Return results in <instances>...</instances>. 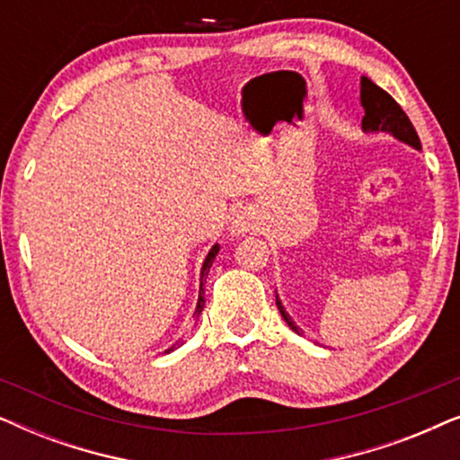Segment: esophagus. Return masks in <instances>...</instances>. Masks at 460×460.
<instances>
[{"instance_id": "34e87169", "label": "esophagus", "mask_w": 460, "mask_h": 460, "mask_svg": "<svg viewBox=\"0 0 460 460\" xmlns=\"http://www.w3.org/2000/svg\"><path fill=\"white\" fill-rule=\"evenodd\" d=\"M251 228V224H249V219L244 217V216H238L234 222H232V230L236 232V234H243V232H247Z\"/></svg>"}]
</instances>
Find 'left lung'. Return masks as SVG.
Masks as SVG:
<instances>
[{"label":"left lung","instance_id":"obj_1","mask_svg":"<svg viewBox=\"0 0 460 460\" xmlns=\"http://www.w3.org/2000/svg\"><path fill=\"white\" fill-rule=\"evenodd\" d=\"M360 102L364 106V117H362V128L364 131H389L398 140L411 144L414 148H420V140L414 131L411 119L406 117V112L402 111V106L389 96L385 90H381L379 85H375L368 77H362L360 81ZM276 305L282 314V318L287 320V324L291 326L295 332H299L297 326L288 314L282 307L279 295H276Z\"/></svg>","mask_w":460,"mask_h":460}]
</instances>
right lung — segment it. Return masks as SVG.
Masks as SVG:
<instances>
[{
    "mask_svg": "<svg viewBox=\"0 0 460 460\" xmlns=\"http://www.w3.org/2000/svg\"><path fill=\"white\" fill-rule=\"evenodd\" d=\"M217 251H219V247H217V244H216V247H213V249L209 251V255H207V260H205V263H203V272H200V280H203L205 276L209 274V268H211L213 260H216ZM200 287H203V282H200ZM203 305H205V299H203V291H200V293H199V304H197V312H194V314H197V316H199L200 312H203ZM169 351H172V349H169Z\"/></svg>",
    "mask_w": 460,
    "mask_h": 460,
    "instance_id": "obj_1",
    "label": "right lung"
}]
</instances>
